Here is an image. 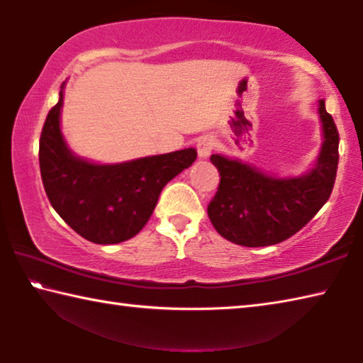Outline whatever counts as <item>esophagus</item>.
Here are the masks:
<instances>
[{
	"label": "esophagus",
	"instance_id": "esophagus-1",
	"mask_svg": "<svg viewBox=\"0 0 363 363\" xmlns=\"http://www.w3.org/2000/svg\"><path fill=\"white\" fill-rule=\"evenodd\" d=\"M213 149H214V143H213V139L208 138V136L201 138L199 140V144H196V150H199V157L200 158H208V157H210Z\"/></svg>",
	"mask_w": 363,
	"mask_h": 363
}]
</instances>
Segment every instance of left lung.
Here are the masks:
<instances>
[{"label":"left lung","instance_id":"8db88e82","mask_svg":"<svg viewBox=\"0 0 363 363\" xmlns=\"http://www.w3.org/2000/svg\"><path fill=\"white\" fill-rule=\"evenodd\" d=\"M323 144L315 167L298 177L264 174L240 160L211 155L220 181L208 205L211 224L225 240L242 247H269L286 240L327 203L335 186L340 134L318 101Z\"/></svg>","mask_w":363,"mask_h":363}]
</instances>
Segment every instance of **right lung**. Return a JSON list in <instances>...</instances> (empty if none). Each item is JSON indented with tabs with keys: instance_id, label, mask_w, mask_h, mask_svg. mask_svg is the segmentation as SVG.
Listing matches in <instances>:
<instances>
[{
	"instance_id": "1",
	"label": "right lung",
	"mask_w": 363,
	"mask_h": 363,
	"mask_svg": "<svg viewBox=\"0 0 363 363\" xmlns=\"http://www.w3.org/2000/svg\"><path fill=\"white\" fill-rule=\"evenodd\" d=\"M59 102L46 116L40 138L43 186L54 210L86 240L112 245L139 233L155 210L160 192L195 162L184 149L116 164H96L75 157L60 133Z\"/></svg>"
}]
</instances>
